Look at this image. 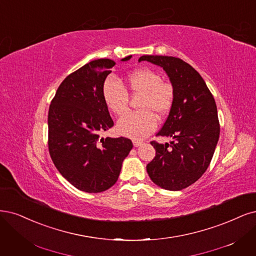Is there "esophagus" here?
<instances>
[{
  "instance_id": "esophagus-1",
  "label": "esophagus",
  "mask_w": 256,
  "mask_h": 256,
  "mask_svg": "<svg viewBox=\"0 0 256 256\" xmlns=\"http://www.w3.org/2000/svg\"><path fill=\"white\" fill-rule=\"evenodd\" d=\"M132 143H134V147H138V146L143 144V140H138V138H134V140H132Z\"/></svg>"
}]
</instances>
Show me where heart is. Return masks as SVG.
<instances>
[{"instance_id":"1","label":"heart","mask_w":256,"mask_h":256,"mask_svg":"<svg viewBox=\"0 0 256 256\" xmlns=\"http://www.w3.org/2000/svg\"><path fill=\"white\" fill-rule=\"evenodd\" d=\"M128 89L142 93L140 111L127 113L118 122V131L132 138H144L156 127V116L168 112L174 102V88L162 82L161 75L148 68H136L126 76ZM102 98L107 108L116 116H122L128 108V92L116 79L109 77L102 84Z\"/></svg>"}]
</instances>
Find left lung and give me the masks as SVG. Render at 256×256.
I'll use <instances>...</instances> for the list:
<instances>
[{"mask_svg":"<svg viewBox=\"0 0 256 256\" xmlns=\"http://www.w3.org/2000/svg\"><path fill=\"white\" fill-rule=\"evenodd\" d=\"M138 61L163 68L174 92L168 118L156 134L174 140L150 142L156 156L146 170L158 186L181 190L206 172L213 158L220 132L216 102L204 78L182 59L145 55Z\"/></svg>","mask_w":256,"mask_h":256,"instance_id":"left-lung-1","label":"left lung"}]
</instances>
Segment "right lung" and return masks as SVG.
<instances>
[{
    "label": "right lung",
    "instance_id": "right-lung-1",
    "mask_svg": "<svg viewBox=\"0 0 256 256\" xmlns=\"http://www.w3.org/2000/svg\"><path fill=\"white\" fill-rule=\"evenodd\" d=\"M114 66L111 59L84 64L61 82L50 104L52 160L64 179L86 192H100L116 184L134 146L127 138L100 136L114 125L102 98V84Z\"/></svg>",
    "mask_w": 256,
    "mask_h": 256
}]
</instances>
